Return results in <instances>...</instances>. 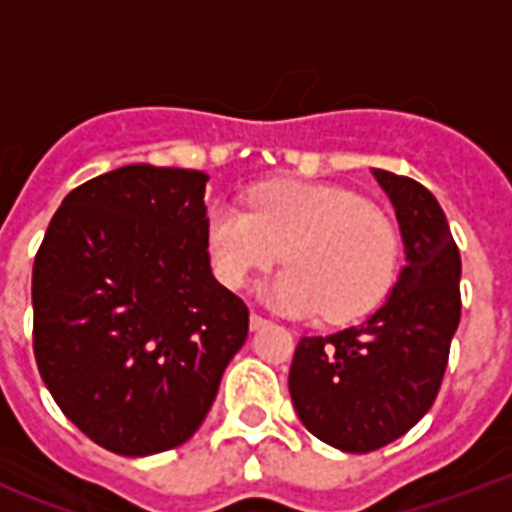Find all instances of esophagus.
Returning a JSON list of instances; mask_svg holds the SVG:
<instances>
[{
  "instance_id": "esophagus-1",
  "label": "esophagus",
  "mask_w": 512,
  "mask_h": 512,
  "mask_svg": "<svg viewBox=\"0 0 512 512\" xmlns=\"http://www.w3.org/2000/svg\"><path fill=\"white\" fill-rule=\"evenodd\" d=\"M265 324H268V319H265L263 313H257V311L249 313V327L260 329V327H265Z\"/></svg>"
}]
</instances>
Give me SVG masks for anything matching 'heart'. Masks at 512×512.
<instances>
[{
  "label": "heart",
  "instance_id": "b5f03b06",
  "mask_svg": "<svg viewBox=\"0 0 512 512\" xmlns=\"http://www.w3.org/2000/svg\"><path fill=\"white\" fill-rule=\"evenodd\" d=\"M217 276L244 287L252 273L289 263L265 297L289 313L350 321L372 311L396 271V231L361 196L311 183H268L247 209L217 204L207 217Z\"/></svg>",
  "mask_w": 512,
  "mask_h": 512
}]
</instances>
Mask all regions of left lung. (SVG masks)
I'll list each match as a JSON object with an SVG mask.
<instances>
[{
  "label": "left lung",
  "instance_id": "left-lung-1",
  "mask_svg": "<svg viewBox=\"0 0 512 512\" xmlns=\"http://www.w3.org/2000/svg\"><path fill=\"white\" fill-rule=\"evenodd\" d=\"M396 209L406 263L388 300L361 324L303 337L289 396L305 428L342 452L366 454L425 417L460 324V249L436 196L412 177L372 170Z\"/></svg>",
  "mask_w": 512,
  "mask_h": 512
}]
</instances>
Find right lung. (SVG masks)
Masks as SVG:
<instances>
[{
    "mask_svg": "<svg viewBox=\"0 0 512 512\" xmlns=\"http://www.w3.org/2000/svg\"><path fill=\"white\" fill-rule=\"evenodd\" d=\"M207 180L154 164L92 177L36 252V366L68 420L108 452L185 444L247 340V305L209 268Z\"/></svg>",
    "mask_w": 512,
    "mask_h": 512,
    "instance_id": "1",
    "label": "right lung"
}]
</instances>
